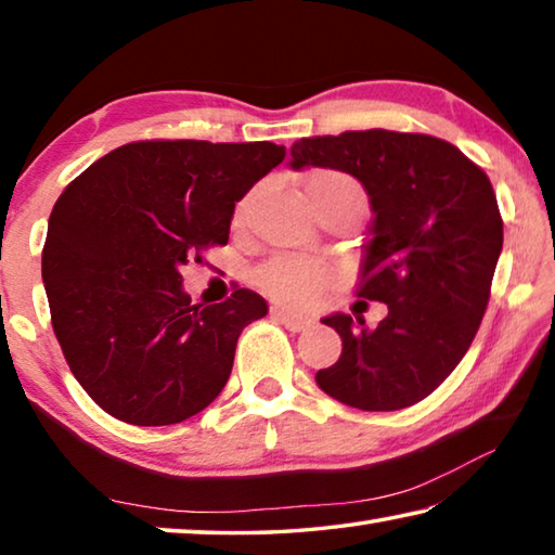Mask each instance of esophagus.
I'll return each instance as SVG.
<instances>
[{
    "mask_svg": "<svg viewBox=\"0 0 555 555\" xmlns=\"http://www.w3.org/2000/svg\"><path fill=\"white\" fill-rule=\"evenodd\" d=\"M271 315H274L279 323H284L288 331H294V333H300V331H306V327H311V318L288 313V311H284V308H274Z\"/></svg>",
    "mask_w": 555,
    "mask_h": 555,
    "instance_id": "34e87169",
    "label": "esophagus"
}]
</instances>
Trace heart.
<instances>
[{"instance_id":"heart-1","label":"heart","mask_w":555,"mask_h":555,"mask_svg":"<svg viewBox=\"0 0 555 555\" xmlns=\"http://www.w3.org/2000/svg\"><path fill=\"white\" fill-rule=\"evenodd\" d=\"M306 198L318 210L335 208V205H354V208H364V191L362 185L354 181L352 176L335 168H315V171L306 173L304 181ZM251 205V195H247L234 210V224H242L247 220ZM257 284L267 291V294L286 306H308L321 288L327 284V271L315 264L311 259L298 257H279L269 261L259 269Z\"/></svg>"}]
</instances>
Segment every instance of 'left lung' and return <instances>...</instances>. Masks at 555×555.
Returning a JSON list of instances; mask_svg holds the SVG:
<instances>
[{"instance_id": "8db88e82", "label": "left lung", "mask_w": 555, "mask_h": 555, "mask_svg": "<svg viewBox=\"0 0 555 555\" xmlns=\"http://www.w3.org/2000/svg\"><path fill=\"white\" fill-rule=\"evenodd\" d=\"M288 166L335 168L362 183L374 218L357 296L387 304L374 327L362 315L323 318L343 352L318 370V387L362 411L426 399L465 357L490 300L502 255L490 178L443 139L387 129L300 139Z\"/></svg>"}]
</instances>
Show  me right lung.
Masks as SVG:
<instances>
[{"label": "right lung", "instance_id": "add662e5", "mask_svg": "<svg viewBox=\"0 0 555 555\" xmlns=\"http://www.w3.org/2000/svg\"><path fill=\"white\" fill-rule=\"evenodd\" d=\"M284 156L271 142H134L55 201L41 259L53 333L109 416L171 426L218 399L242 331L269 308L249 288L193 306L181 267L228 244L234 205Z\"/></svg>", "mask_w": 555, "mask_h": 555}]
</instances>
